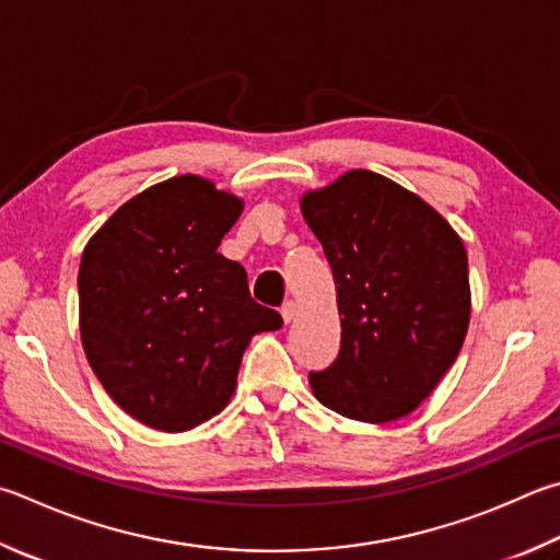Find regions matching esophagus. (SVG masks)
Instances as JSON below:
<instances>
[{"label":"esophagus","instance_id":"obj_1","mask_svg":"<svg viewBox=\"0 0 560 560\" xmlns=\"http://www.w3.org/2000/svg\"><path fill=\"white\" fill-rule=\"evenodd\" d=\"M296 313H299V303L296 301H287L281 306V318H283V323H291L293 318H296Z\"/></svg>","mask_w":560,"mask_h":560}]
</instances>
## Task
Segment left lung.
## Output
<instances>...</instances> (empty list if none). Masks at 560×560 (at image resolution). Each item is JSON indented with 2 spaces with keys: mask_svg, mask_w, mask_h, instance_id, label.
<instances>
[{
  "mask_svg": "<svg viewBox=\"0 0 560 560\" xmlns=\"http://www.w3.org/2000/svg\"><path fill=\"white\" fill-rule=\"evenodd\" d=\"M301 212L330 261L342 328L338 360L311 372L315 399L354 421L409 416L470 325L463 240L423 198L364 168L303 192Z\"/></svg>",
  "mask_w": 560,
  "mask_h": 560,
  "instance_id": "8db88e82",
  "label": "left lung"
}]
</instances>
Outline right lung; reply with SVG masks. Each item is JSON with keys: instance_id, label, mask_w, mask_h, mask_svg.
<instances>
[{"instance_id": "add662e5", "label": "right lung", "mask_w": 560, "mask_h": 560, "mask_svg": "<svg viewBox=\"0 0 560 560\" xmlns=\"http://www.w3.org/2000/svg\"><path fill=\"white\" fill-rule=\"evenodd\" d=\"M242 208L208 178L174 176L112 212L83 249L85 358L112 401L156 431H190L225 409L249 340L283 323L218 252Z\"/></svg>"}]
</instances>
